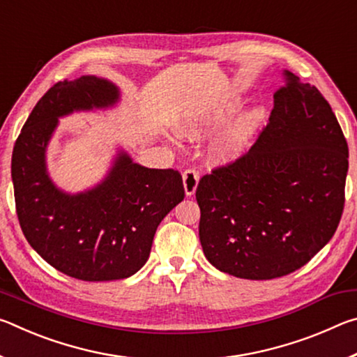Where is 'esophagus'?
<instances>
[{
	"mask_svg": "<svg viewBox=\"0 0 357 357\" xmlns=\"http://www.w3.org/2000/svg\"><path fill=\"white\" fill-rule=\"evenodd\" d=\"M198 181H200V174L195 170H185L183 174V184H184V192L187 197H192L193 193L197 192Z\"/></svg>",
	"mask_w": 357,
	"mask_h": 357,
	"instance_id": "esophagus-1",
	"label": "esophagus"
}]
</instances>
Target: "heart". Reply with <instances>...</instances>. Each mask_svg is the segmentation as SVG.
<instances>
[{"label": "heart", "mask_w": 357, "mask_h": 357, "mask_svg": "<svg viewBox=\"0 0 357 357\" xmlns=\"http://www.w3.org/2000/svg\"><path fill=\"white\" fill-rule=\"evenodd\" d=\"M243 102L241 98H233L213 107L181 114L174 121V129L185 140L198 142L222 128L238 112ZM264 121L266 110L259 105L241 113L215 135L209 146V159L215 165H228L239 160L249 153Z\"/></svg>", "instance_id": "1"}]
</instances>
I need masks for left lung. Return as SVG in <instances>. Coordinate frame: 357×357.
I'll return each mask as SVG.
<instances>
[{
	"label": "left lung",
	"instance_id": "left-lung-1",
	"mask_svg": "<svg viewBox=\"0 0 357 357\" xmlns=\"http://www.w3.org/2000/svg\"><path fill=\"white\" fill-rule=\"evenodd\" d=\"M269 124L249 153L197 187L200 243L222 273L287 275L334 236L345 203L348 144L321 93L283 70Z\"/></svg>",
	"mask_w": 357,
	"mask_h": 357
}]
</instances>
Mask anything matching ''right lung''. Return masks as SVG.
I'll return each mask as SVG.
<instances>
[{"label": "right lung", "instance_id": "1", "mask_svg": "<svg viewBox=\"0 0 357 357\" xmlns=\"http://www.w3.org/2000/svg\"><path fill=\"white\" fill-rule=\"evenodd\" d=\"M119 102V86L104 77L58 82L36 104L12 151L23 234L48 264L78 280L134 275L148 261L159 223L184 200L178 172L143 167L121 146L105 176L88 189L66 192L52 179L47 149L59 119Z\"/></svg>", "mask_w": 357, "mask_h": 357}]
</instances>
